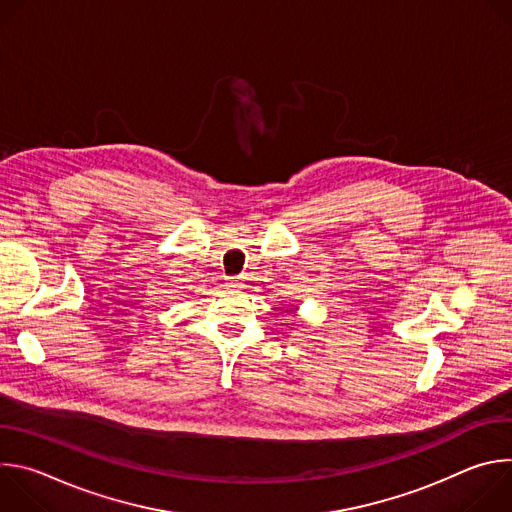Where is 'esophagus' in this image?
Wrapping results in <instances>:
<instances>
[{
	"label": "esophagus",
	"mask_w": 512,
	"mask_h": 512,
	"mask_svg": "<svg viewBox=\"0 0 512 512\" xmlns=\"http://www.w3.org/2000/svg\"><path fill=\"white\" fill-rule=\"evenodd\" d=\"M227 281H229L231 287H237V285H239V277H227Z\"/></svg>",
	"instance_id": "obj_1"
}]
</instances>
